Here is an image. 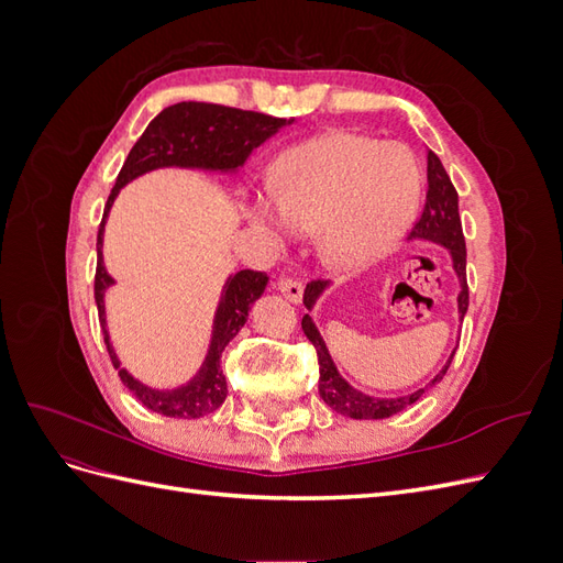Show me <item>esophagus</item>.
Wrapping results in <instances>:
<instances>
[{
  "label": "esophagus",
  "mask_w": 563,
  "mask_h": 563,
  "mask_svg": "<svg viewBox=\"0 0 563 563\" xmlns=\"http://www.w3.org/2000/svg\"><path fill=\"white\" fill-rule=\"evenodd\" d=\"M277 291L291 302H300V298H302V286L296 279H279Z\"/></svg>",
  "instance_id": "obj_1"
}]
</instances>
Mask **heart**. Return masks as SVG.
Masks as SVG:
<instances>
[{"label":"heart","instance_id":"heart-1","mask_svg":"<svg viewBox=\"0 0 563 563\" xmlns=\"http://www.w3.org/2000/svg\"><path fill=\"white\" fill-rule=\"evenodd\" d=\"M422 197V168L399 143L333 131L282 155L269 192L244 201L249 223L269 242L317 230V251L333 269H364L411 230Z\"/></svg>","mask_w":563,"mask_h":563}]
</instances>
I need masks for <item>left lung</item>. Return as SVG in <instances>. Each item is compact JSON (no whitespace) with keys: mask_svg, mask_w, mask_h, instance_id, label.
Here are the masks:
<instances>
[{"mask_svg":"<svg viewBox=\"0 0 563 563\" xmlns=\"http://www.w3.org/2000/svg\"><path fill=\"white\" fill-rule=\"evenodd\" d=\"M411 236L437 242L451 251L453 267H455L457 279H460L457 312H460V319H463L467 312V305H470L465 234H463V225H460L457 192L446 174L444 164L439 162V157L432 150L428 152V199H424V209H422L420 218L416 220ZM323 286H327V282H321V279H312L308 286H305L302 302L308 305V310L314 305L317 296L323 291ZM302 331H305V335H308L310 343L314 345L317 356H319V395H321V399L327 401L340 416H350L356 420H380V418H389V416L404 411V408L416 404L424 395V389L437 385L441 378H444L451 362H453V354H451L449 364L441 368L439 376L428 387L416 389V391H411V395L397 397V399H378V397L364 395V391L354 389L352 385H347L343 378H340V373L333 366V360L327 350V343H323V338L319 335L310 314L302 317Z\"/></svg>","mask_w":563,"mask_h":563,"instance_id":"left-lung-1","label":"left lung"}]
</instances>
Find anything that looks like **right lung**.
Wrapping results in <instances>:
<instances>
[{
    "mask_svg": "<svg viewBox=\"0 0 563 563\" xmlns=\"http://www.w3.org/2000/svg\"><path fill=\"white\" fill-rule=\"evenodd\" d=\"M286 124H291V119H279L263 112H251V110L216 106V103H195V100L176 103L172 108L162 110L155 119H152L141 139L131 147L122 172L117 176V183L106 203L103 220H100V228H98V240H96L98 263H96L93 296H96L98 319H100V327H103L112 366L119 371L122 383L133 391V397L143 406H147L150 411L168 416V418H199L216 411V408L225 401L228 383L223 376V368H220V356H223V350L228 347L230 340L244 327L251 305L265 291L267 275L265 272H255V269H242L228 279L223 298H220L218 312H216L213 338H211L207 362H203L195 380L168 391L145 387L143 383L129 376L126 368L119 366V360L110 345V335L106 329L103 294L112 284V277L108 275V269L103 265V253H100V246H103V228H106V218L112 201L129 180L152 172V168L187 166V168L234 172L236 166H242L246 162V157L255 147L265 143L269 135H275Z\"/></svg>",
    "mask_w": 563,
    "mask_h": 563,
    "instance_id": "obj_1",
    "label": "right lung"
}]
</instances>
